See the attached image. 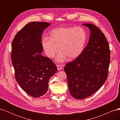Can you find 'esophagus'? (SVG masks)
I'll return each mask as SVG.
<instances>
[{"instance_id":"34e87169","label":"esophagus","mask_w":120,"mask_h":120,"mask_svg":"<svg viewBox=\"0 0 120 120\" xmlns=\"http://www.w3.org/2000/svg\"><path fill=\"white\" fill-rule=\"evenodd\" d=\"M62 68H63V67H61L60 65H59V64L57 65V70H59V71L61 70V69H62Z\"/></svg>"}]
</instances>
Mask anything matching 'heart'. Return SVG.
I'll list each match as a JSON object with an SVG mask.
<instances>
[{
	"label": "heart",
	"instance_id": "obj_1",
	"mask_svg": "<svg viewBox=\"0 0 120 120\" xmlns=\"http://www.w3.org/2000/svg\"><path fill=\"white\" fill-rule=\"evenodd\" d=\"M49 38H43L42 46L46 55L52 58L60 49L56 60L62 62L68 57L74 60L80 56L84 50L87 34L82 27H60L49 32Z\"/></svg>",
	"mask_w": 120,
	"mask_h": 120
}]
</instances>
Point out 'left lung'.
Instances as JSON below:
<instances>
[{
    "mask_svg": "<svg viewBox=\"0 0 120 120\" xmlns=\"http://www.w3.org/2000/svg\"><path fill=\"white\" fill-rule=\"evenodd\" d=\"M90 30L88 45L81 55L66 64L69 91L75 99L91 96L106 81L110 63V50L106 37L94 24L84 23Z\"/></svg>",
    "mask_w": 120,
    "mask_h": 120,
    "instance_id": "left-lung-1",
    "label": "left lung"
}]
</instances>
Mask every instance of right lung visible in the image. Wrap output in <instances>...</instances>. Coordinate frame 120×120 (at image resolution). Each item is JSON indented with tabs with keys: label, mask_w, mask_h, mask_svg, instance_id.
Listing matches in <instances>:
<instances>
[{
	"label": "right lung",
	"mask_w": 120,
	"mask_h": 120,
	"mask_svg": "<svg viewBox=\"0 0 120 120\" xmlns=\"http://www.w3.org/2000/svg\"><path fill=\"white\" fill-rule=\"evenodd\" d=\"M50 24L29 22L17 32L12 42L11 59L15 79L25 93L34 98L47 92L50 78L57 71L52 60L40 54L43 50L42 34Z\"/></svg>",
	"instance_id": "right-lung-1"
}]
</instances>
